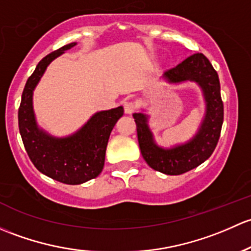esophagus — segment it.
<instances>
[{"label":"esophagus","instance_id":"34e87169","mask_svg":"<svg viewBox=\"0 0 251 251\" xmlns=\"http://www.w3.org/2000/svg\"><path fill=\"white\" fill-rule=\"evenodd\" d=\"M135 111V104L131 101H126L125 102V112L126 115H131V113Z\"/></svg>","mask_w":251,"mask_h":251}]
</instances>
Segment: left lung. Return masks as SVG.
<instances>
[{
  "label": "left lung",
  "instance_id": "8db88e82",
  "mask_svg": "<svg viewBox=\"0 0 251 251\" xmlns=\"http://www.w3.org/2000/svg\"><path fill=\"white\" fill-rule=\"evenodd\" d=\"M163 79L169 84L193 82L202 90L205 102V112L197 133L186 143L172 147H162L156 143L149 126V115L144 111L133 113L139 146L146 163L163 174L180 175L205 162L215 150L224 122L220 81L210 61L202 53L188 56L176 68L164 72Z\"/></svg>",
  "mask_w": 251,
  "mask_h": 251
}]
</instances>
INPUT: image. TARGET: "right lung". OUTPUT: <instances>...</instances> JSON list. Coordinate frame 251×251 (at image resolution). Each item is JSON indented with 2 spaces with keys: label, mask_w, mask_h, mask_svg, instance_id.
<instances>
[{
  "label": "right lung",
  "mask_w": 251,
  "mask_h": 251,
  "mask_svg": "<svg viewBox=\"0 0 251 251\" xmlns=\"http://www.w3.org/2000/svg\"><path fill=\"white\" fill-rule=\"evenodd\" d=\"M76 45L64 46L37 64L25 84L18 112L20 135L31 162L42 174L68 185H79L101 173L110 134L125 112L123 106L95 112L78 130L64 138L50 135L38 126L33 90L49 64Z\"/></svg>",
  "instance_id": "right-lung-1"
}]
</instances>
